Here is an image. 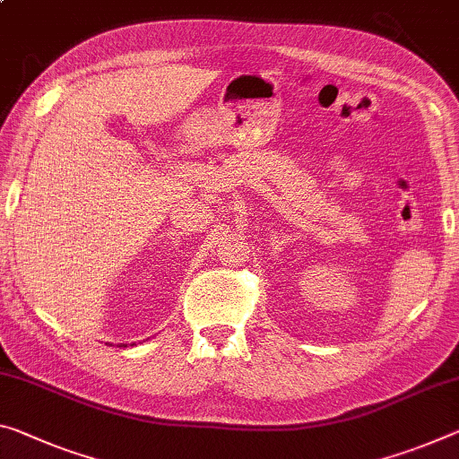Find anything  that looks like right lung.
I'll use <instances>...</instances> for the list:
<instances>
[{
    "label": "right lung",
    "mask_w": 459,
    "mask_h": 459,
    "mask_svg": "<svg viewBox=\"0 0 459 459\" xmlns=\"http://www.w3.org/2000/svg\"><path fill=\"white\" fill-rule=\"evenodd\" d=\"M125 347H126V345H125Z\"/></svg>",
    "instance_id": "right-lung-1"
}]
</instances>
